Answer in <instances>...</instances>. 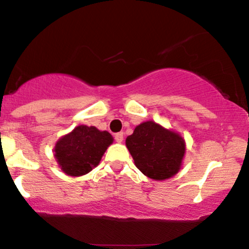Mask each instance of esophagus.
I'll return each mask as SVG.
<instances>
[{"label":"esophagus","mask_w":249,"mask_h":249,"mask_svg":"<svg viewBox=\"0 0 249 249\" xmlns=\"http://www.w3.org/2000/svg\"><path fill=\"white\" fill-rule=\"evenodd\" d=\"M123 139H124V134H123V132H119V133L115 134V141L117 142H122Z\"/></svg>","instance_id":"1"}]
</instances>
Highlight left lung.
Segmentation results:
<instances>
[{
	"label": "left lung",
	"mask_w": 249,
	"mask_h": 249,
	"mask_svg": "<svg viewBox=\"0 0 249 249\" xmlns=\"http://www.w3.org/2000/svg\"><path fill=\"white\" fill-rule=\"evenodd\" d=\"M125 142L137 168L154 180H165L178 173L186 150L179 133L152 121L139 124Z\"/></svg>",
	"instance_id": "obj_1"
}]
</instances>
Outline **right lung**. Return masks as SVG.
<instances>
[{
  "label": "right lung",
  "instance_id": "1",
  "mask_svg": "<svg viewBox=\"0 0 249 249\" xmlns=\"http://www.w3.org/2000/svg\"><path fill=\"white\" fill-rule=\"evenodd\" d=\"M112 142V136L107 131L78 125L56 142L55 158L63 172L79 177L99 164L103 154Z\"/></svg>",
  "mask_w": 249,
  "mask_h": 249
}]
</instances>
